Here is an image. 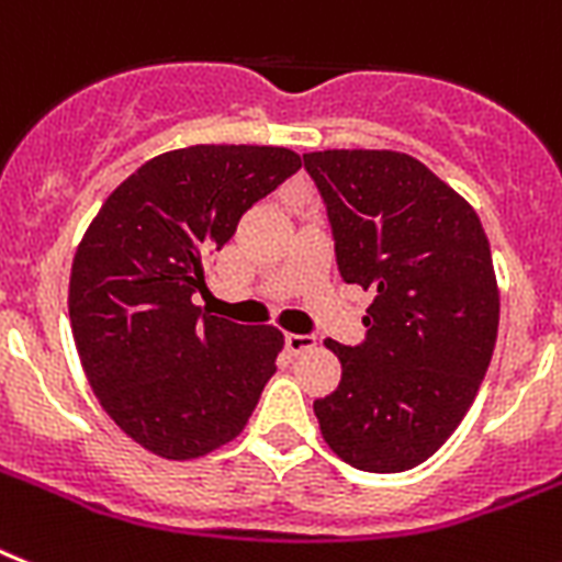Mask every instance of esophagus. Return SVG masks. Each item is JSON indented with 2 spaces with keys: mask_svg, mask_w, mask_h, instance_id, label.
Returning <instances> with one entry per match:
<instances>
[{
  "mask_svg": "<svg viewBox=\"0 0 562 562\" xmlns=\"http://www.w3.org/2000/svg\"><path fill=\"white\" fill-rule=\"evenodd\" d=\"M317 346V337L314 334H285V348L291 353H305Z\"/></svg>",
  "mask_w": 562,
  "mask_h": 562,
  "instance_id": "34e87169",
  "label": "esophagus"
}]
</instances>
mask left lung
Listing matches in <instances>:
<instances>
[{"mask_svg":"<svg viewBox=\"0 0 562 562\" xmlns=\"http://www.w3.org/2000/svg\"><path fill=\"white\" fill-rule=\"evenodd\" d=\"M303 165L328 214L342 282L374 289L366 339H325L342 362L314 403L348 465L394 474L449 440L492 362L499 296L477 214L394 150H317Z\"/></svg>","mask_w":562,"mask_h":562,"instance_id":"8db88e82","label":"left lung"}]
</instances>
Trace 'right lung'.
<instances>
[{
    "instance_id": "obj_1",
    "label": "right lung",
    "mask_w": 562,
    "mask_h": 562,
    "mask_svg": "<svg viewBox=\"0 0 562 562\" xmlns=\"http://www.w3.org/2000/svg\"><path fill=\"white\" fill-rule=\"evenodd\" d=\"M300 168L289 148L159 154L99 209L74 257L70 328L93 394L131 440L191 460L234 440L277 371L282 334L191 303L239 216Z\"/></svg>"
}]
</instances>
